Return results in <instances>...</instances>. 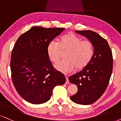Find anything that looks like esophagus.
Wrapping results in <instances>:
<instances>
[{
	"label": "esophagus",
	"instance_id": "1",
	"mask_svg": "<svg viewBox=\"0 0 121 121\" xmlns=\"http://www.w3.org/2000/svg\"><path fill=\"white\" fill-rule=\"evenodd\" d=\"M66 84H69V81L68 78L67 76H66Z\"/></svg>",
	"mask_w": 121,
	"mask_h": 121
}]
</instances>
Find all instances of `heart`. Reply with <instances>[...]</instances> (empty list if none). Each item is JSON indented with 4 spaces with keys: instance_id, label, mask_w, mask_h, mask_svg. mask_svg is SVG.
<instances>
[{
    "instance_id": "obj_1",
    "label": "heart",
    "mask_w": 121,
    "mask_h": 121,
    "mask_svg": "<svg viewBox=\"0 0 121 121\" xmlns=\"http://www.w3.org/2000/svg\"><path fill=\"white\" fill-rule=\"evenodd\" d=\"M47 54L52 62L56 63L66 52L65 60L59 62L55 68L62 73H68L75 69L80 70L85 68L92 59L94 47L89 39H82L73 33L61 37L58 43L51 41L47 46Z\"/></svg>"
}]
</instances>
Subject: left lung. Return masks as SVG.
<instances>
[{"mask_svg":"<svg viewBox=\"0 0 121 121\" xmlns=\"http://www.w3.org/2000/svg\"><path fill=\"white\" fill-rule=\"evenodd\" d=\"M75 32L92 42L94 54L85 68L69 78L78 88L70 99L79 104L89 105L97 101L108 86L113 70L112 53L107 41L97 33L90 30Z\"/></svg>","mask_w":121,"mask_h":121,"instance_id":"left-lung-1","label":"left lung"}]
</instances>
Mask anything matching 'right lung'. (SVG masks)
<instances>
[{"label": "right lung", "instance_id": "obj_1", "mask_svg": "<svg viewBox=\"0 0 121 121\" xmlns=\"http://www.w3.org/2000/svg\"><path fill=\"white\" fill-rule=\"evenodd\" d=\"M64 28H31L18 38L12 52V78L17 91L27 102L39 104L50 100L53 89L65 83L47 54L48 44Z\"/></svg>", "mask_w": 121, "mask_h": 121}]
</instances>
